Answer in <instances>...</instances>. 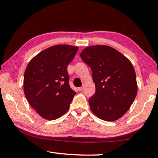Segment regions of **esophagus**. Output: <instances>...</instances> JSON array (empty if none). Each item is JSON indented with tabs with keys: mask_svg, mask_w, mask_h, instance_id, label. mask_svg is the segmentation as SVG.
Wrapping results in <instances>:
<instances>
[{
	"mask_svg": "<svg viewBox=\"0 0 158 158\" xmlns=\"http://www.w3.org/2000/svg\"><path fill=\"white\" fill-rule=\"evenodd\" d=\"M84 85H83V86H81V87L78 88V90H79V91H82V90H84Z\"/></svg>",
	"mask_w": 158,
	"mask_h": 158,
	"instance_id": "1",
	"label": "esophagus"
}]
</instances>
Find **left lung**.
<instances>
[{"label":"left lung","mask_w":158,"mask_h":158,"mask_svg":"<svg viewBox=\"0 0 158 158\" xmlns=\"http://www.w3.org/2000/svg\"><path fill=\"white\" fill-rule=\"evenodd\" d=\"M80 56L92 70L95 94L90 109L99 118L116 121L126 113L137 93L132 64L118 51L106 45L88 47Z\"/></svg>","instance_id":"left-lung-1"}]
</instances>
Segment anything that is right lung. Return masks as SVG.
<instances>
[{
  "instance_id": "add662e5",
  "label": "right lung",
  "mask_w": 158,
  "mask_h": 158,
  "mask_svg": "<svg viewBox=\"0 0 158 158\" xmlns=\"http://www.w3.org/2000/svg\"><path fill=\"white\" fill-rule=\"evenodd\" d=\"M79 48L58 44L38 53L28 63L23 89L31 107L44 119H57L68 111L76 92L69 84L68 65Z\"/></svg>"
}]
</instances>
